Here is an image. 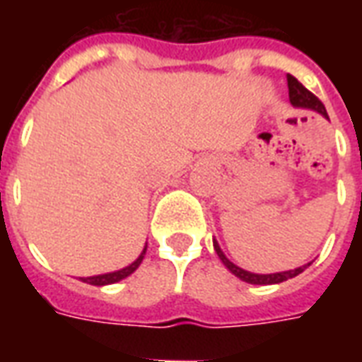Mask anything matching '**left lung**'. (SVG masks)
Here are the masks:
<instances>
[{
  "instance_id": "left-lung-1",
  "label": "left lung",
  "mask_w": 362,
  "mask_h": 362,
  "mask_svg": "<svg viewBox=\"0 0 362 362\" xmlns=\"http://www.w3.org/2000/svg\"><path fill=\"white\" fill-rule=\"evenodd\" d=\"M287 85H288V100H291V104H293L295 108H308V110L318 112V114H322L324 118H327V112L326 108H324V104L320 103L318 98L312 95L310 90L306 89V87H303V83L296 81L293 75H287ZM213 248H215L217 256H219L221 262L225 264V267H227L228 272L233 273V275H236L238 279L250 283V285H277V283H283V281L296 277L298 273H303L304 269L312 264L310 262V264H304V266L295 267V269H287V272H279V273H252L243 269V267H238L236 264H233V262L223 254L219 243H217L215 238H213Z\"/></svg>"
}]
</instances>
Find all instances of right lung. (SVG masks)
Returning a JSON list of instances; mask_svg holds the SVG:
<instances>
[{
	"label": "right lung",
	"mask_w": 362,
	"mask_h": 362,
	"mask_svg": "<svg viewBox=\"0 0 362 362\" xmlns=\"http://www.w3.org/2000/svg\"><path fill=\"white\" fill-rule=\"evenodd\" d=\"M145 252H147V246L143 248V252L139 254V258L132 262L129 266L122 267L118 272H110V273H103V275H93V277H81L83 283H89V285H96V287H103V285H112V283H118V281L126 279L127 275H132V273L137 269V267L141 266L143 258H145Z\"/></svg>",
	"instance_id": "obj_1"
}]
</instances>
